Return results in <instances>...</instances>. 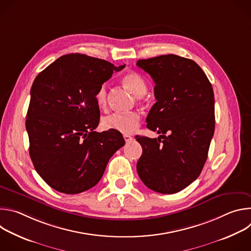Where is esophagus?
Listing matches in <instances>:
<instances>
[{
	"label": "esophagus",
	"mask_w": 251,
	"mask_h": 251,
	"mask_svg": "<svg viewBox=\"0 0 251 251\" xmlns=\"http://www.w3.org/2000/svg\"><path fill=\"white\" fill-rule=\"evenodd\" d=\"M123 137H124V140H125L126 142H129V141H131V140L133 139L130 135H127V134H124V135H123Z\"/></svg>",
	"instance_id": "obj_1"
}]
</instances>
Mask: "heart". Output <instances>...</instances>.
Returning a JSON list of instances; mask_svg holds the SVG:
<instances>
[{
    "label": "heart",
    "instance_id": "obj_1",
    "mask_svg": "<svg viewBox=\"0 0 251 251\" xmlns=\"http://www.w3.org/2000/svg\"><path fill=\"white\" fill-rule=\"evenodd\" d=\"M122 83L137 97L144 95L147 91V83L140 74L135 71L125 74L122 76ZM95 102L100 109L107 108V88L101 85L95 93ZM141 116L137 112L130 113H113L105 116L102 120V125L107 130H114L122 134L134 133L140 125Z\"/></svg>",
    "mask_w": 251,
    "mask_h": 251
}]
</instances>
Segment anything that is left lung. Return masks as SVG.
Masks as SVG:
<instances>
[{
  "label": "left lung",
  "mask_w": 251,
  "mask_h": 251,
  "mask_svg": "<svg viewBox=\"0 0 251 251\" xmlns=\"http://www.w3.org/2000/svg\"><path fill=\"white\" fill-rule=\"evenodd\" d=\"M137 65L156 84L147 127L162 134L135 137L143 149L137 172L149 189L175 194L197 180L206 161L214 133L212 86L194 60L176 54L139 59Z\"/></svg>",
  "instance_id": "left-lung-1"
}]
</instances>
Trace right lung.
<instances>
[{
  "label": "right lung",
  "mask_w": 251,
  "mask_h": 251,
  "mask_svg": "<svg viewBox=\"0 0 251 251\" xmlns=\"http://www.w3.org/2000/svg\"><path fill=\"white\" fill-rule=\"evenodd\" d=\"M114 66L81 53L62 55L35 77L25 128L35 171L57 192L75 195L94 187L113 154L124 146L120 132H95L97 89Z\"/></svg>",
  "instance_id": "obj_1"
}]
</instances>
